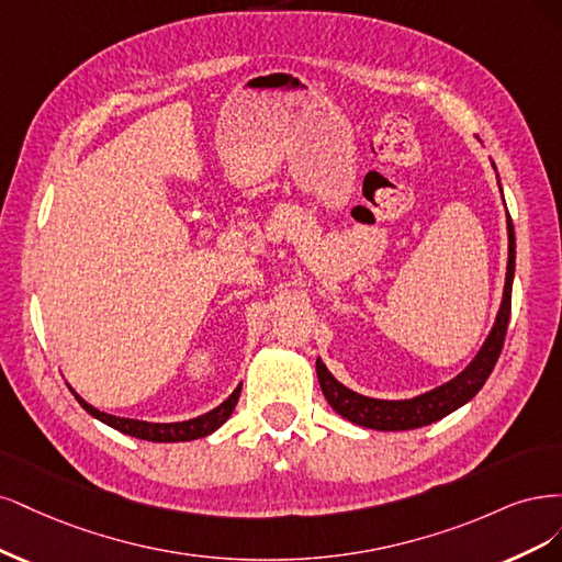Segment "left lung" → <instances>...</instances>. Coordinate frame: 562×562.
I'll list each match as a JSON object with an SVG mask.
<instances>
[{
    "mask_svg": "<svg viewBox=\"0 0 562 562\" xmlns=\"http://www.w3.org/2000/svg\"><path fill=\"white\" fill-rule=\"evenodd\" d=\"M506 231H509V263H506L502 305H499L497 319L493 324V331L485 338L483 348L479 350L472 364L437 390L413 396V400L387 402V400H371V396L348 390L329 373V369L324 367V361L317 359L315 369H317L319 387L338 415H342V418L359 427L380 429V431H404V429H415V427L437 423L446 418L448 413L464 406L469 400H474L487 380V375L493 373L497 364L502 346H504L506 327H509L512 284H514V268H516V235H514L509 212H506Z\"/></svg>",
    "mask_w": 562,
    "mask_h": 562,
    "instance_id": "1",
    "label": "left lung"
}]
</instances>
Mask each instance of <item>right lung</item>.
I'll return each instance as SVG.
<instances>
[{"mask_svg": "<svg viewBox=\"0 0 562 562\" xmlns=\"http://www.w3.org/2000/svg\"><path fill=\"white\" fill-rule=\"evenodd\" d=\"M240 387L243 383L233 390V394L228 396L226 402H222L216 408H212L205 415H198L193 420H184V423H144V420H131V418H116V415L110 413H102L98 408H93L90 404H86L77 392H71L77 396V402L98 418L100 423L110 425L123 434H128V437L135 439H144V441H156V443H172V441H193V439H203L207 434H212L214 429H220L238 404L240 400Z\"/></svg>", "mask_w": 562, "mask_h": 562, "instance_id": "obj_1", "label": "right lung"}]
</instances>
